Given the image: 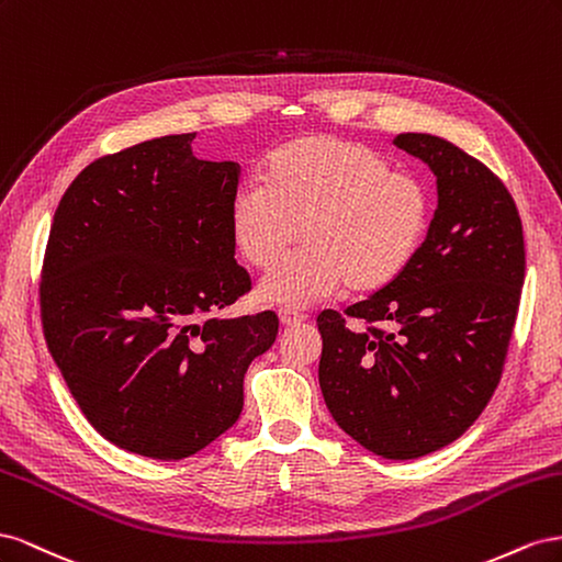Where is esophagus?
<instances>
[{
    "mask_svg": "<svg viewBox=\"0 0 562 562\" xmlns=\"http://www.w3.org/2000/svg\"><path fill=\"white\" fill-rule=\"evenodd\" d=\"M278 317H280L282 327H299L301 323H306V315L299 311H290V308H280Z\"/></svg>",
    "mask_w": 562,
    "mask_h": 562,
    "instance_id": "obj_1",
    "label": "esophagus"
}]
</instances>
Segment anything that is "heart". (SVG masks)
Returning <instances> with one entry per match:
<instances>
[{
    "mask_svg": "<svg viewBox=\"0 0 562 562\" xmlns=\"http://www.w3.org/2000/svg\"><path fill=\"white\" fill-rule=\"evenodd\" d=\"M430 218L422 179L339 136L290 140L268 157L263 181L239 183L231 200L233 239L256 270L306 243L259 286L266 303L286 308H308L344 284L356 294L391 284L416 259Z\"/></svg>",
    "mask_w": 562,
    "mask_h": 562,
    "instance_id": "obj_1",
    "label": "heart"
}]
</instances>
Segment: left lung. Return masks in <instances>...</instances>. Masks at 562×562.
<instances>
[{"instance_id": "left-lung-1", "label": "left lung", "mask_w": 562, "mask_h": 562, "mask_svg": "<svg viewBox=\"0 0 562 562\" xmlns=\"http://www.w3.org/2000/svg\"><path fill=\"white\" fill-rule=\"evenodd\" d=\"M393 146L438 176V210L403 276L346 315H317V376L352 440L379 457L416 459L467 432L499 386L525 239L510 192L480 159L430 134H397Z\"/></svg>"}]
</instances>
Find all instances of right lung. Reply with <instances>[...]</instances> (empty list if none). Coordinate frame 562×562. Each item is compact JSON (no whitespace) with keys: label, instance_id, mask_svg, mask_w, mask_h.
Listing matches in <instances>:
<instances>
[{"label":"right lung","instance_id":"add662e5","mask_svg":"<svg viewBox=\"0 0 562 562\" xmlns=\"http://www.w3.org/2000/svg\"><path fill=\"white\" fill-rule=\"evenodd\" d=\"M195 134L103 155L63 192L40 280L44 339L87 422L140 457L200 452L243 412L278 315L218 313L251 290L235 261L239 165Z\"/></svg>","mask_w":562,"mask_h":562}]
</instances>
